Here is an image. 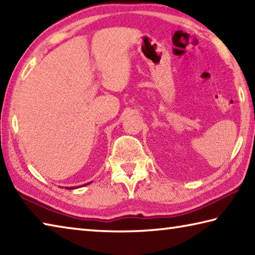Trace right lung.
<instances>
[{
  "label": "right lung",
  "instance_id": "1",
  "mask_svg": "<svg viewBox=\"0 0 255 255\" xmlns=\"http://www.w3.org/2000/svg\"><path fill=\"white\" fill-rule=\"evenodd\" d=\"M66 189H68V190H71V189H73V187H70V189H69V187H66Z\"/></svg>",
  "mask_w": 255,
  "mask_h": 255
}]
</instances>
